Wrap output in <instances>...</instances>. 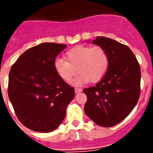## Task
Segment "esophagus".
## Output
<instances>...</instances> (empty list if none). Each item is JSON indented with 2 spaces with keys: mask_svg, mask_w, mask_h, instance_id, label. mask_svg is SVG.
<instances>
[{
  "mask_svg": "<svg viewBox=\"0 0 153 153\" xmlns=\"http://www.w3.org/2000/svg\"><path fill=\"white\" fill-rule=\"evenodd\" d=\"M82 91V90L79 88H76L75 89V93H80V92Z\"/></svg>",
  "mask_w": 153,
  "mask_h": 153,
  "instance_id": "34e87169",
  "label": "esophagus"
}]
</instances>
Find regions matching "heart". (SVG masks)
<instances>
[{"label": "heart", "instance_id": "heart-1", "mask_svg": "<svg viewBox=\"0 0 153 153\" xmlns=\"http://www.w3.org/2000/svg\"><path fill=\"white\" fill-rule=\"evenodd\" d=\"M66 60L56 58L53 62L55 72L62 79L70 83L73 77L79 75L73 82L75 86H80L90 81L97 83L107 71L109 56L106 50L100 46H78L67 51Z\"/></svg>", "mask_w": 153, "mask_h": 153}]
</instances>
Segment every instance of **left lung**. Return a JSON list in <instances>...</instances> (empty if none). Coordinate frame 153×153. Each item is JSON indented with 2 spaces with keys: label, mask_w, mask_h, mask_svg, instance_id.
Wrapping results in <instances>:
<instances>
[{
  "label": "left lung",
  "mask_w": 153,
  "mask_h": 153,
  "mask_svg": "<svg viewBox=\"0 0 153 153\" xmlns=\"http://www.w3.org/2000/svg\"><path fill=\"white\" fill-rule=\"evenodd\" d=\"M92 43L106 50L109 67L96 86L83 90L87 97L84 111L97 125L111 127L126 118L137 103L140 67L132 51L120 42L97 36Z\"/></svg>",
  "instance_id": "8db88e82"
}]
</instances>
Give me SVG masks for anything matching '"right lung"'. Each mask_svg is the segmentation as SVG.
<instances>
[{
    "label": "right lung",
    "instance_id": "1",
    "mask_svg": "<svg viewBox=\"0 0 153 153\" xmlns=\"http://www.w3.org/2000/svg\"><path fill=\"white\" fill-rule=\"evenodd\" d=\"M67 45L42 43L23 53L9 74L8 97L24 126L50 132L61 124L74 97L72 86L55 72L53 62Z\"/></svg>",
    "mask_w": 153,
    "mask_h": 153
}]
</instances>
